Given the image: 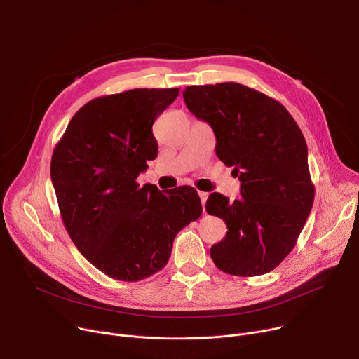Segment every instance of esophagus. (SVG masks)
Masks as SVG:
<instances>
[{
  "mask_svg": "<svg viewBox=\"0 0 359 359\" xmlns=\"http://www.w3.org/2000/svg\"><path fill=\"white\" fill-rule=\"evenodd\" d=\"M198 196H200L201 206H203V212H204V204H206V200H208V197H209V193H206V191H198Z\"/></svg>",
  "mask_w": 359,
  "mask_h": 359,
  "instance_id": "34e87169",
  "label": "esophagus"
}]
</instances>
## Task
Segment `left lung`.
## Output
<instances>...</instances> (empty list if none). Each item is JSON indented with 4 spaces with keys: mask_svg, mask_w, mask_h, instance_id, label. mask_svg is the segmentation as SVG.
Masks as SVG:
<instances>
[{
    "mask_svg": "<svg viewBox=\"0 0 359 359\" xmlns=\"http://www.w3.org/2000/svg\"><path fill=\"white\" fill-rule=\"evenodd\" d=\"M183 99L212 126L217 158L241 182L234 201L220 193L206 201L229 229L212 260L231 276L270 273L294 248L314 203L304 135L278 100L237 82L187 86Z\"/></svg>",
    "mask_w": 359,
    "mask_h": 359,
    "instance_id": "left-lung-1",
    "label": "left lung"
}]
</instances>
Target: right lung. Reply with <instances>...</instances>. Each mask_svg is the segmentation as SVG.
Segmentation results:
<instances>
[{
	"label": "right lung",
	"instance_id": "right-lung-1",
	"mask_svg": "<svg viewBox=\"0 0 359 359\" xmlns=\"http://www.w3.org/2000/svg\"><path fill=\"white\" fill-rule=\"evenodd\" d=\"M179 88H137L99 96L71 119L50 159L64 226L83 257L121 281H139L169 262L176 234L197 220L193 187L168 194L139 186L158 156L151 126Z\"/></svg>",
	"mask_w": 359,
	"mask_h": 359
}]
</instances>
